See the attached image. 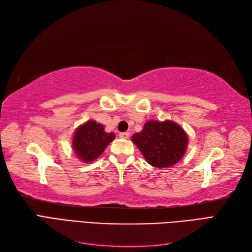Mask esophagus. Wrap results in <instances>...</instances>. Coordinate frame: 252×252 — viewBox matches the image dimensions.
<instances>
[{
    "label": "esophagus",
    "instance_id": "34e87169",
    "mask_svg": "<svg viewBox=\"0 0 252 252\" xmlns=\"http://www.w3.org/2000/svg\"><path fill=\"white\" fill-rule=\"evenodd\" d=\"M129 135H130V133H129V132H121L120 133V138L121 139H128Z\"/></svg>",
    "mask_w": 252,
    "mask_h": 252
}]
</instances>
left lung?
Instances as JSON below:
<instances>
[{"label":"left lung","instance_id":"obj_1","mask_svg":"<svg viewBox=\"0 0 252 252\" xmlns=\"http://www.w3.org/2000/svg\"><path fill=\"white\" fill-rule=\"evenodd\" d=\"M131 140L146 161L157 168H167L177 164L188 145L187 133L172 121H148L143 130L134 133Z\"/></svg>","mask_w":252,"mask_h":252}]
</instances>
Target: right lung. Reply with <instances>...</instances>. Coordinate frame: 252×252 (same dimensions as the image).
<instances>
[{"label":"right lung","mask_w":252,"mask_h":252,"mask_svg":"<svg viewBox=\"0 0 252 252\" xmlns=\"http://www.w3.org/2000/svg\"><path fill=\"white\" fill-rule=\"evenodd\" d=\"M114 138V133L105 132L102 124L90 120L77 128L72 139V148L82 162L90 163L102 155Z\"/></svg>","instance_id":"right-lung-1"}]
</instances>
